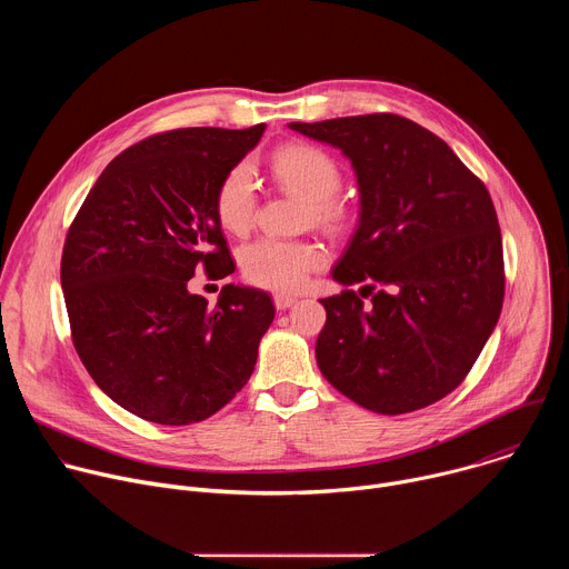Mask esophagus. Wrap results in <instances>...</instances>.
Segmentation results:
<instances>
[{
	"instance_id": "34e87169",
	"label": "esophagus",
	"mask_w": 569,
	"mask_h": 569,
	"mask_svg": "<svg viewBox=\"0 0 569 569\" xmlns=\"http://www.w3.org/2000/svg\"><path fill=\"white\" fill-rule=\"evenodd\" d=\"M292 303H297V297L283 295V292H277V295H274V306H277V310H286V308H290Z\"/></svg>"
}]
</instances>
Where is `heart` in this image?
Masks as SVG:
<instances>
[{
    "instance_id": "1",
    "label": "heart",
    "mask_w": 569,
    "mask_h": 569,
    "mask_svg": "<svg viewBox=\"0 0 569 569\" xmlns=\"http://www.w3.org/2000/svg\"><path fill=\"white\" fill-rule=\"evenodd\" d=\"M274 178L288 191L308 200L315 222L336 224L342 220L338 193L342 171L338 161L315 146H288L274 154ZM216 213L231 233L248 231L257 213V182L248 164L233 167L218 187ZM323 263V252L308 240L259 238L240 250V270L250 283L268 290H297L308 274Z\"/></svg>"
}]
</instances>
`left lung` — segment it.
I'll return each instance as SVG.
<instances>
[{"label":"left lung","mask_w":569,"mask_h":569,"mask_svg":"<svg viewBox=\"0 0 569 569\" xmlns=\"http://www.w3.org/2000/svg\"><path fill=\"white\" fill-rule=\"evenodd\" d=\"M351 161L360 220L319 299V371L378 415L437 402L470 371L505 299L502 236L493 200L450 146L398 114L288 123ZM373 280L379 290L373 291Z\"/></svg>","instance_id":"left-lung-1"}]
</instances>
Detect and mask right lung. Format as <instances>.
I'll list each match as a JSON object with an SVG mask.
<instances>
[{
    "label": "right lung",
    "mask_w": 569,
    "mask_h": 569,
    "mask_svg": "<svg viewBox=\"0 0 569 569\" xmlns=\"http://www.w3.org/2000/svg\"><path fill=\"white\" fill-rule=\"evenodd\" d=\"M263 132L266 123L148 137L110 161L69 227L60 283L73 347L139 419L204 421L254 371L274 319L268 292L227 283L209 306L189 279L233 272L216 193Z\"/></svg>",
    "instance_id": "1"
}]
</instances>
